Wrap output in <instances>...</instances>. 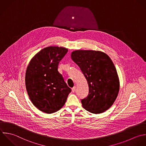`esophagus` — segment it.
<instances>
[{
    "instance_id": "obj_1",
    "label": "esophagus",
    "mask_w": 146,
    "mask_h": 146,
    "mask_svg": "<svg viewBox=\"0 0 146 146\" xmlns=\"http://www.w3.org/2000/svg\"><path fill=\"white\" fill-rule=\"evenodd\" d=\"M76 86H74L73 88H72V92H74L75 91H76Z\"/></svg>"
}]
</instances>
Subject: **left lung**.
<instances>
[{
  "instance_id": "obj_1",
  "label": "left lung",
  "mask_w": 146,
  "mask_h": 146,
  "mask_svg": "<svg viewBox=\"0 0 146 146\" xmlns=\"http://www.w3.org/2000/svg\"><path fill=\"white\" fill-rule=\"evenodd\" d=\"M71 58L80 68L89 85L88 96L81 100L82 107L94 114L108 110L119 90L118 76L111 58L101 51L92 50H74Z\"/></svg>"
}]
</instances>
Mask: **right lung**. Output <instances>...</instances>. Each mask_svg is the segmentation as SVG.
<instances>
[{
    "label": "right lung",
    "instance_id": "add662e5",
    "mask_svg": "<svg viewBox=\"0 0 146 146\" xmlns=\"http://www.w3.org/2000/svg\"><path fill=\"white\" fill-rule=\"evenodd\" d=\"M68 50L64 47H46L35 55L27 66L25 81L28 96L33 105L44 113L59 110L71 92L58 71V64Z\"/></svg>",
    "mask_w": 146,
    "mask_h": 146
}]
</instances>
